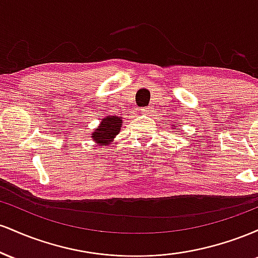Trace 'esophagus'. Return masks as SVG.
I'll return each mask as SVG.
<instances>
[{"instance_id":"1","label":"esophagus","mask_w":258,"mask_h":258,"mask_svg":"<svg viewBox=\"0 0 258 258\" xmlns=\"http://www.w3.org/2000/svg\"><path fill=\"white\" fill-rule=\"evenodd\" d=\"M152 106H147V108H142L141 110L143 114H150V112H152Z\"/></svg>"}]
</instances>
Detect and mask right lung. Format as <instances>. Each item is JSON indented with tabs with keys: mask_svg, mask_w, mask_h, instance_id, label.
Segmentation results:
<instances>
[{
	"mask_svg": "<svg viewBox=\"0 0 258 258\" xmlns=\"http://www.w3.org/2000/svg\"><path fill=\"white\" fill-rule=\"evenodd\" d=\"M121 123L122 120L117 116L105 117L98 128L94 130V132L92 133V138L98 142L100 146H108L109 142L119 133Z\"/></svg>",
	"mask_w": 258,
	"mask_h": 258,
	"instance_id": "obj_1",
	"label": "right lung"
}]
</instances>
